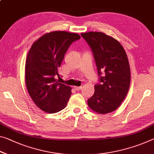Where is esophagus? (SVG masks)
<instances>
[{
    "label": "esophagus",
    "mask_w": 154,
    "mask_h": 154,
    "mask_svg": "<svg viewBox=\"0 0 154 154\" xmlns=\"http://www.w3.org/2000/svg\"><path fill=\"white\" fill-rule=\"evenodd\" d=\"M74 88H75V90H77V91H79V90H81L82 89V86H79V87L75 86Z\"/></svg>",
    "instance_id": "1"
}]
</instances>
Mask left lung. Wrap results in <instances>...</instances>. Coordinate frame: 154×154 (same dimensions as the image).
I'll use <instances>...</instances> for the list:
<instances>
[{
	"label": "left lung",
	"instance_id": "8db88e82",
	"mask_svg": "<svg viewBox=\"0 0 154 154\" xmlns=\"http://www.w3.org/2000/svg\"><path fill=\"white\" fill-rule=\"evenodd\" d=\"M81 35L91 48L99 76V84L94 86V93L88 100V105L101 114L114 112L130 88L128 56L119 42L106 33L90 31Z\"/></svg>",
	"mask_w": 154,
	"mask_h": 154
}]
</instances>
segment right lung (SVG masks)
<instances>
[{
  "instance_id": "add662e5",
  "label": "right lung",
  "mask_w": 154,
  "mask_h": 154,
  "mask_svg": "<svg viewBox=\"0 0 154 154\" xmlns=\"http://www.w3.org/2000/svg\"><path fill=\"white\" fill-rule=\"evenodd\" d=\"M81 38L77 33L53 31L34 42L29 51L25 64L27 91L35 104L44 112L56 113L66 108L71 88L61 84L59 68L68 47Z\"/></svg>"
}]
</instances>
